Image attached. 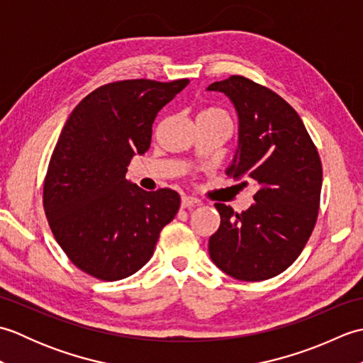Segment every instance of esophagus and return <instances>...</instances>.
<instances>
[{
    "mask_svg": "<svg viewBox=\"0 0 363 363\" xmlns=\"http://www.w3.org/2000/svg\"><path fill=\"white\" fill-rule=\"evenodd\" d=\"M195 206H199V199L194 198V196H182L181 199V207L182 209H190V207H195Z\"/></svg>",
    "mask_w": 363,
    "mask_h": 363,
    "instance_id": "1",
    "label": "esophagus"
}]
</instances>
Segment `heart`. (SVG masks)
<instances>
[{
  "label": "heart",
  "mask_w": 363,
  "mask_h": 363,
  "mask_svg": "<svg viewBox=\"0 0 363 363\" xmlns=\"http://www.w3.org/2000/svg\"><path fill=\"white\" fill-rule=\"evenodd\" d=\"M199 115H203V117H215V118H221V120L229 121L228 113H226L225 111L217 109V107H209V109H204ZM229 123H230V121H229Z\"/></svg>",
  "instance_id": "heart-1"
}]
</instances>
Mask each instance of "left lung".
I'll list each match as a JSON object with an SVG mask.
<instances>
[{"label":"left lung","instance_id":"8db88e82","mask_svg":"<svg viewBox=\"0 0 363 363\" xmlns=\"http://www.w3.org/2000/svg\"><path fill=\"white\" fill-rule=\"evenodd\" d=\"M207 90L223 91L238 113V148L228 174L257 187L248 211L217 203L221 223L209 254L238 281H265L298 259L315 228L323 182L321 159L298 112L273 90L229 76Z\"/></svg>","mask_w":363,"mask_h":363}]
</instances>
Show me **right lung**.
Wrapping results in <instances>:
<instances>
[{
    "instance_id": "obj_1",
    "label": "right lung",
    "mask_w": 363,
    "mask_h": 363,
    "mask_svg": "<svg viewBox=\"0 0 363 363\" xmlns=\"http://www.w3.org/2000/svg\"><path fill=\"white\" fill-rule=\"evenodd\" d=\"M189 82L104 84L74 107L57 138L43 209L67 257L95 279L120 281L138 272L179 211L177 191H145L128 182L126 172L137 152L148 151L157 112Z\"/></svg>"
}]
</instances>
